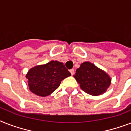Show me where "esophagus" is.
<instances>
[{
    "mask_svg": "<svg viewBox=\"0 0 131 131\" xmlns=\"http://www.w3.org/2000/svg\"><path fill=\"white\" fill-rule=\"evenodd\" d=\"M69 71H70V73H71V75H73L75 74V70H74V69H71Z\"/></svg>",
    "mask_w": 131,
    "mask_h": 131,
    "instance_id": "1",
    "label": "esophagus"
}]
</instances>
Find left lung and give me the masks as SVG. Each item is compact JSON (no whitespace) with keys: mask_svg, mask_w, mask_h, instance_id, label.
Instances as JSON below:
<instances>
[{"mask_svg":"<svg viewBox=\"0 0 131 131\" xmlns=\"http://www.w3.org/2000/svg\"><path fill=\"white\" fill-rule=\"evenodd\" d=\"M74 77L80 84L81 90L92 95L106 92L111 83V79L107 73L90 62L81 64Z\"/></svg>","mask_w":131,"mask_h":131,"instance_id":"8db88e82","label":"left lung"}]
</instances>
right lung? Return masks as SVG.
Wrapping results in <instances>:
<instances>
[{
    "instance_id": "1",
    "label": "right lung",
    "mask_w": 131,
    "mask_h": 131,
    "mask_svg": "<svg viewBox=\"0 0 131 131\" xmlns=\"http://www.w3.org/2000/svg\"><path fill=\"white\" fill-rule=\"evenodd\" d=\"M62 62L50 61L31 69L26 75L29 90L41 97L50 95L60 86L63 79L71 76Z\"/></svg>"
}]
</instances>
